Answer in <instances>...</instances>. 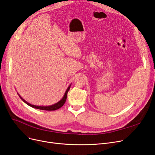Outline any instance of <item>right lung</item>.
<instances>
[{
    "instance_id": "1",
    "label": "right lung",
    "mask_w": 155,
    "mask_h": 155,
    "mask_svg": "<svg viewBox=\"0 0 155 155\" xmlns=\"http://www.w3.org/2000/svg\"><path fill=\"white\" fill-rule=\"evenodd\" d=\"M70 86H71V85L68 87L66 91L65 92V94H64V96H63V98H62L59 102H57V103H56L55 104H54V105H50V106L44 107V106H36V105H32V104H29V103L27 102L25 100L23 99L19 94H18V95H19L20 98L21 99V100H22L23 101H24L26 104H27L28 105H29V106L31 107H33V108H38V109H40V110H55L59 109V108H61L63 105L64 104V103L66 102V98H67L68 92V91L70 90Z\"/></svg>"
}]
</instances>
